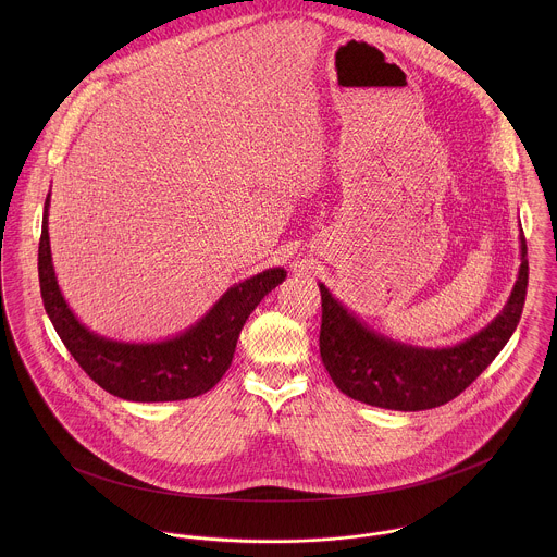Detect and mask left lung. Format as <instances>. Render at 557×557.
<instances>
[{"mask_svg": "<svg viewBox=\"0 0 557 557\" xmlns=\"http://www.w3.org/2000/svg\"><path fill=\"white\" fill-rule=\"evenodd\" d=\"M519 248L521 265L504 309L476 334L448 347L407 345L375 332L319 283V354L334 386L354 400L397 411H422L459 397L517 330L528 289L523 232Z\"/></svg>", "mask_w": 557, "mask_h": 557, "instance_id": "obj_1", "label": "left lung"}]
</instances>
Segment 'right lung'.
<instances>
[{
	"label": "right lung",
	"instance_id": "right-lung-1",
	"mask_svg": "<svg viewBox=\"0 0 557 557\" xmlns=\"http://www.w3.org/2000/svg\"><path fill=\"white\" fill-rule=\"evenodd\" d=\"M49 206L42 212L38 278L45 311L81 369L109 395L135 403L193 398L212 391L234 360L242 325L255 307L287 276L263 270L232 285L203 318L162 341H117L89 330L69 307L55 276L49 242Z\"/></svg>",
	"mask_w": 557,
	"mask_h": 557
}]
</instances>
